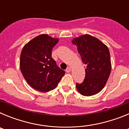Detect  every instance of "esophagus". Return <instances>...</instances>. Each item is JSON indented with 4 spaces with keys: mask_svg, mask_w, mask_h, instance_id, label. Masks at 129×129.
I'll return each mask as SVG.
<instances>
[{
    "mask_svg": "<svg viewBox=\"0 0 129 129\" xmlns=\"http://www.w3.org/2000/svg\"><path fill=\"white\" fill-rule=\"evenodd\" d=\"M70 71H71V68H70V67H68V68L66 69V72H67V73H69Z\"/></svg>",
    "mask_w": 129,
    "mask_h": 129,
    "instance_id": "1",
    "label": "esophagus"
}]
</instances>
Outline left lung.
I'll use <instances>...</instances> for the list:
<instances>
[{"label": "left lung", "instance_id": "1", "mask_svg": "<svg viewBox=\"0 0 129 129\" xmlns=\"http://www.w3.org/2000/svg\"><path fill=\"white\" fill-rule=\"evenodd\" d=\"M72 43L77 46L86 65L85 79L82 83H76V88L83 95H95L105 86L111 72L109 48L98 39L88 34L74 38Z\"/></svg>", "mask_w": 129, "mask_h": 129}]
</instances>
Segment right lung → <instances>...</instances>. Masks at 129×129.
<instances>
[{"instance_id": "add662e5", "label": "right lung", "mask_w": 129, "mask_h": 129, "mask_svg": "<svg viewBox=\"0 0 129 129\" xmlns=\"http://www.w3.org/2000/svg\"><path fill=\"white\" fill-rule=\"evenodd\" d=\"M59 39L41 34L31 40L20 53V68L27 83L42 92L54 89L65 72L57 67L52 50Z\"/></svg>"}]
</instances>
